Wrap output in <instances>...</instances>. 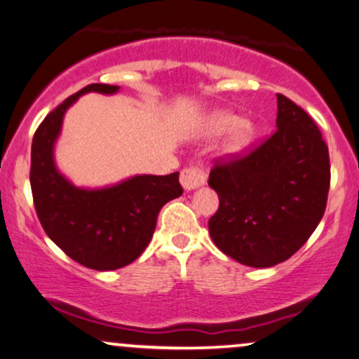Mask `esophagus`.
<instances>
[{
  "label": "esophagus",
  "instance_id": "1",
  "mask_svg": "<svg viewBox=\"0 0 359 359\" xmlns=\"http://www.w3.org/2000/svg\"><path fill=\"white\" fill-rule=\"evenodd\" d=\"M180 181L184 191H193L199 188L201 184H204V181H206V175H204L199 168H184L180 175Z\"/></svg>",
  "mask_w": 359,
  "mask_h": 359
}]
</instances>
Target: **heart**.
I'll return each instance as SVG.
<instances>
[{"label":"heart","instance_id":"1","mask_svg":"<svg viewBox=\"0 0 359 359\" xmlns=\"http://www.w3.org/2000/svg\"><path fill=\"white\" fill-rule=\"evenodd\" d=\"M222 143V155L227 158H237L244 155L252 147L257 137V127L250 120H242L237 114L229 110H214L203 123V135L208 138H217L225 135Z\"/></svg>","mask_w":359,"mask_h":359}]
</instances>
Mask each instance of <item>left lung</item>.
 <instances>
[{
	"label": "left lung",
	"mask_w": 359,
	"mask_h": 359,
	"mask_svg": "<svg viewBox=\"0 0 359 359\" xmlns=\"http://www.w3.org/2000/svg\"><path fill=\"white\" fill-rule=\"evenodd\" d=\"M277 130L248 156L217 163L208 184L219 196L209 219L217 249L255 269L283 262L322 221L330 156L306 111L277 94Z\"/></svg>",
	"instance_id": "8db88e82"
}]
</instances>
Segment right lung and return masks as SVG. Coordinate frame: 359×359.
<instances>
[{"instance_id": "add662e5", "label": "right lung", "mask_w": 359, "mask_h": 359, "mask_svg": "<svg viewBox=\"0 0 359 359\" xmlns=\"http://www.w3.org/2000/svg\"><path fill=\"white\" fill-rule=\"evenodd\" d=\"M118 86L90 83L43 120L31 147V189L46 234L83 267L115 271L132 264L150 244L160 209L180 198V173L135 175L105 188H79L55 166L54 147L64 115L88 92L117 94Z\"/></svg>"}]
</instances>
